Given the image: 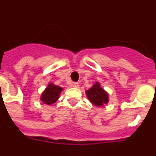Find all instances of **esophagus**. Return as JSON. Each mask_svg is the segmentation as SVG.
I'll list each match as a JSON object with an SVG mask.
<instances>
[{
  "label": "esophagus",
  "instance_id": "obj_1",
  "mask_svg": "<svg viewBox=\"0 0 156 156\" xmlns=\"http://www.w3.org/2000/svg\"><path fill=\"white\" fill-rule=\"evenodd\" d=\"M71 86H73L74 88H78V86H79V84H78V82H72Z\"/></svg>",
  "mask_w": 156,
  "mask_h": 156
}]
</instances>
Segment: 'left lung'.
Segmentation results:
<instances>
[{
  "label": "left lung",
  "instance_id": "left-lung-1",
  "mask_svg": "<svg viewBox=\"0 0 156 156\" xmlns=\"http://www.w3.org/2000/svg\"><path fill=\"white\" fill-rule=\"evenodd\" d=\"M86 94L90 101L95 106H103L108 101V95L100 86L99 82H96L94 86L86 90Z\"/></svg>",
  "mask_w": 156,
  "mask_h": 156
}]
</instances>
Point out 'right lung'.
Returning a JSON list of instances; mask_svg holds the SVG:
<instances>
[{"label":"right lung","mask_w":156,"mask_h":156,"mask_svg":"<svg viewBox=\"0 0 156 156\" xmlns=\"http://www.w3.org/2000/svg\"><path fill=\"white\" fill-rule=\"evenodd\" d=\"M62 91V88L58 86H55L53 83H50L41 96V101L44 104L51 105L58 100L60 93Z\"/></svg>","instance_id":"1"}]
</instances>
